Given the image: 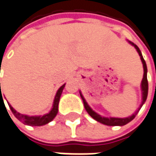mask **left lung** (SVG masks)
<instances>
[{
	"mask_svg": "<svg viewBox=\"0 0 156 156\" xmlns=\"http://www.w3.org/2000/svg\"><path fill=\"white\" fill-rule=\"evenodd\" d=\"M128 42L132 45L133 47L136 48V50L138 53V55L140 56V59L142 60V63H143V66H144V78H143V80L141 82V90H142V102H141L140 106L138 109L136 110V112L133 114H131V116H128V117H126V118H114V117H103L101 116L99 114L96 113L93 109L89 106V104L87 103L86 100L84 99V97L82 95L81 91H79L80 93V96L82 98L83 101V105H84V108L86 109L87 113L90 114L92 118L94 119H96V121L101 123L103 125H106V126H125L129 122H131V120L133 119L136 117V115L137 114V113L139 112V110L141 109V108L143 107V105L144 104V102L146 101V99H147V96H148V90H149V84H148V79H147V66H146V62H145L144 57L142 55V53H141L139 48L136 46V44H134L133 42L128 41Z\"/></svg>",
	"mask_w": 156,
	"mask_h": 156,
	"instance_id": "8db88e82",
	"label": "left lung"
}]
</instances>
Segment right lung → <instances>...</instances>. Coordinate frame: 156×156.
Returning <instances> with one entry per match:
<instances>
[{
    "label": "right lung",
    "mask_w": 156,
    "mask_h": 156,
    "mask_svg": "<svg viewBox=\"0 0 156 156\" xmlns=\"http://www.w3.org/2000/svg\"><path fill=\"white\" fill-rule=\"evenodd\" d=\"M66 83H64L62 86H60L59 88V90L56 92V95L55 96V100L53 102V106H52L51 110L49 111V113L44 114V115H36V116H29V115H26V114H22L17 112L15 109L12 107L11 105L9 104L8 102V106L11 109V111L12 112L13 115L15 116L16 118L18 119L19 120H20L21 122H23L25 125L27 126H44L48 123L51 122L55 118V116L58 114V106H59V101H60V98L62 91H63V89H64ZM0 92H1V97H2V91H1V83H0ZM3 100V99H2Z\"/></svg>",
    "instance_id": "add662e5"
}]
</instances>
